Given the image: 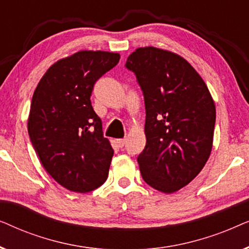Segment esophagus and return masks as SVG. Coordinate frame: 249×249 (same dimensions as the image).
Here are the masks:
<instances>
[{"label":"esophagus","mask_w":249,"mask_h":249,"mask_svg":"<svg viewBox=\"0 0 249 249\" xmlns=\"http://www.w3.org/2000/svg\"><path fill=\"white\" fill-rule=\"evenodd\" d=\"M117 144L119 147H124V144H125V139H117Z\"/></svg>","instance_id":"esophagus-1"}]
</instances>
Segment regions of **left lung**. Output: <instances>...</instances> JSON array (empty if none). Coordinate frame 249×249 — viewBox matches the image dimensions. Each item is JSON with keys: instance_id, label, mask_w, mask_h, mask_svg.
<instances>
[{"instance_id": "left-lung-1", "label": "left lung", "mask_w": 249, "mask_h": 249, "mask_svg": "<svg viewBox=\"0 0 249 249\" xmlns=\"http://www.w3.org/2000/svg\"><path fill=\"white\" fill-rule=\"evenodd\" d=\"M125 67L145 98L144 151L138 164L145 182L172 194L202 171L213 147L215 104L205 81L186 59L154 46L138 47Z\"/></svg>"}]
</instances>
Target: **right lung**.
Masks as SVG:
<instances>
[{"label":"right lung","mask_w":249,"mask_h":249,"mask_svg":"<svg viewBox=\"0 0 249 249\" xmlns=\"http://www.w3.org/2000/svg\"><path fill=\"white\" fill-rule=\"evenodd\" d=\"M120 54L83 50L57 60L34 91L28 134L46 172L64 188L89 193L107 178L113 148L90 96Z\"/></svg>","instance_id":"1"}]
</instances>
